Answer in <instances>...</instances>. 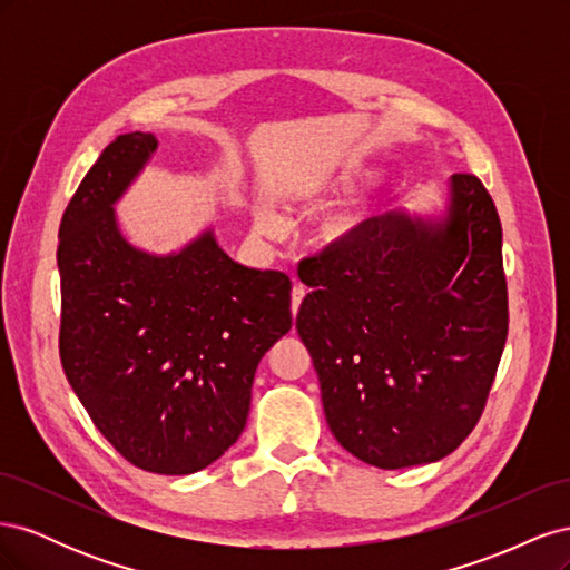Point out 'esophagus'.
I'll return each instance as SVG.
<instances>
[{
	"mask_svg": "<svg viewBox=\"0 0 570 570\" xmlns=\"http://www.w3.org/2000/svg\"><path fill=\"white\" fill-rule=\"evenodd\" d=\"M304 295H306V289L302 287V285H295L292 287V314L297 316V312H299V306H302V302H304Z\"/></svg>",
	"mask_w": 570,
	"mask_h": 570,
	"instance_id": "34e87169",
	"label": "esophagus"
}]
</instances>
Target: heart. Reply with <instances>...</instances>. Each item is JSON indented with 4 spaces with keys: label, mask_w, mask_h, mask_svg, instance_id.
<instances>
[{
    "label": "heart",
    "mask_w": 570,
    "mask_h": 570,
    "mask_svg": "<svg viewBox=\"0 0 570 570\" xmlns=\"http://www.w3.org/2000/svg\"><path fill=\"white\" fill-rule=\"evenodd\" d=\"M364 178H366L364 170H342L340 176L331 180V185L337 189H350ZM364 220H366L364 206H350V209H342L323 223V237L331 239V243H347V239L354 237L358 228L364 226Z\"/></svg>",
    "instance_id": "1"
}]
</instances>
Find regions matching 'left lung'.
Here are the masks:
<instances>
[{"label": "left lung", "mask_w": 570, "mask_h": 570, "mask_svg": "<svg viewBox=\"0 0 570 570\" xmlns=\"http://www.w3.org/2000/svg\"><path fill=\"white\" fill-rule=\"evenodd\" d=\"M297 333L335 440L377 469L433 463L471 435L509 333L502 223L471 174L444 216L368 218L304 258Z\"/></svg>", "instance_id": "obj_1"}]
</instances>
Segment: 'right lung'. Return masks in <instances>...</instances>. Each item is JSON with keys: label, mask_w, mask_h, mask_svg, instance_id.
I'll list each match as a JSON object with an SVG mask.
<instances>
[{"label": "right lung", "mask_w": 570, "mask_h": 570, "mask_svg": "<svg viewBox=\"0 0 570 570\" xmlns=\"http://www.w3.org/2000/svg\"><path fill=\"white\" fill-rule=\"evenodd\" d=\"M157 145L151 132L118 135L66 206L59 354L120 456L189 475L243 435L258 361L292 327V283L233 262L212 228L164 256L128 243L114 204Z\"/></svg>", "instance_id": "right-lung-1"}]
</instances>
